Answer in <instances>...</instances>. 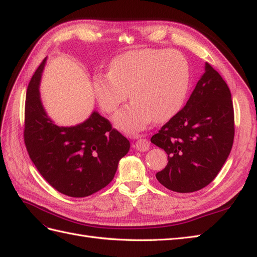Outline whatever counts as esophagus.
<instances>
[{
  "instance_id": "esophagus-1",
  "label": "esophagus",
  "mask_w": 257,
  "mask_h": 257,
  "mask_svg": "<svg viewBox=\"0 0 257 257\" xmlns=\"http://www.w3.org/2000/svg\"><path fill=\"white\" fill-rule=\"evenodd\" d=\"M135 147L138 151L145 152V151H148L149 149H150V142H149L147 139L142 138V137H140V138L137 140Z\"/></svg>"
}]
</instances>
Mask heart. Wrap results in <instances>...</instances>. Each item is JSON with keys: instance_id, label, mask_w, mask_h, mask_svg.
Segmentation results:
<instances>
[{"instance_id": "b5f03b06", "label": "heart", "mask_w": 257, "mask_h": 257, "mask_svg": "<svg viewBox=\"0 0 257 257\" xmlns=\"http://www.w3.org/2000/svg\"><path fill=\"white\" fill-rule=\"evenodd\" d=\"M189 67L180 52L162 49L134 50L116 57L109 73L96 74L93 86L107 112L115 111L128 98L134 99L114 116L115 124L134 134L152 119L165 122L174 117L186 99Z\"/></svg>"}]
</instances>
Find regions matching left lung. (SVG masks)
<instances>
[{
	"instance_id": "obj_1",
	"label": "left lung",
	"mask_w": 257,
	"mask_h": 257,
	"mask_svg": "<svg viewBox=\"0 0 257 257\" xmlns=\"http://www.w3.org/2000/svg\"><path fill=\"white\" fill-rule=\"evenodd\" d=\"M234 139V111L226 83L206 62L184 108L151 142L168 154L157 180L173 192L193 193L210 184L228 159Z\"/></svg>"
}]
</instances>
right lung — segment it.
<instances>
[{
  "instance_id": "add662e5",
  "label": "right lung",
  "mask_w": 257,
  "mask_h": 257,
  "mask_svg": "<svg viewBox=\"0 0 257 257\" xmlns=\"http://www.w3.org/2000/svg\"><path fill=\"white\" fill-rule=\"evenodd\" d=\"M46 60L27 87L24 141L29 158L53 188L70 197H86L112 181L130 142L95 110L76 126L61 127L53 122L39 93Z\"/></svg>"
}]
</instances>
